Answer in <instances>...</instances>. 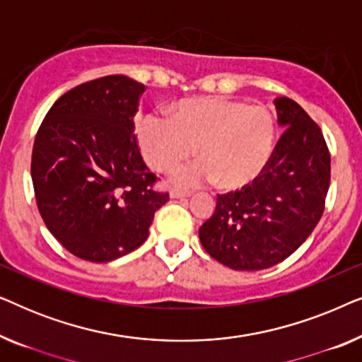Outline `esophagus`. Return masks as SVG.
<instances>
[{"label": "esophagus", "instance_id": "34e87169", "mask_svg": "<svg viewBox=\"0 0 362 362\" xmlns=\"http://www.w3.org/2000/svg\"><path fill=\"white\" fill-rule=\"evenodd\" d=\"M191 196V191H182V189H171V197H189Z\"/></svg>", "mask_w": 362, "mask_h": 362}]
</instances>
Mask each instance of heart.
<instances>
[{"instance_id": "b5f03b06", "label": "heart", "mask_w": 362, "mask_h": 362, "mask_svg": "<svg viewBox=\"0 0 362 362\" xmlns=\"http://www.w3.org/2000/svg\"><path fill=\"white\" fill-rule=\"evenodd\" d=\"M140 150L155 171L170 173L196 155L199 161L176 175L180 185L216 182L219 189L249 186L269 165L276 122L269 108L226 97H192L175 103L170 118L155 113L136 127Z\"/></svg>"}]
</instances>
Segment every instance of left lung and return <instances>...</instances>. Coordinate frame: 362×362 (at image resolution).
Masks as SVG:
<instances>
[{"label": "left lung", "mask_w": 362, "mask_h": 362, "mask_svg": "<svg viewBox=\"0 0 362 362\" xmlns=\"http://www.w3.org/2000/svg\"><path fill=\"white\" fill-rule=\"evenodd\" d=\"M285 128L264 173L242 189L217 194L199 229L207 254L234 270L270 269L290 257L318 224L331 181L321 128L291 98H275Z\"/></svg>", "instance_id": "1"}]
</instances>
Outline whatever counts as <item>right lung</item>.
Here are the masks:
<instances>
[{"label":"right lung","mask_w":362,"mask_h":362,"mask_svg":"<svg viewBox=\"0 0 362 362\" xmlns=\"http://www.w3.org/2000/svg\"><path fill=\"white\" fill-rule=\"evenodd\" d=\"M146 87L125 76L81 83L59 97L36 133L31 177L51 234L82 260H115L146 240L170 199L156 189L133 117Z\"/></svg>","instance_id":"1"}]
</instances>
